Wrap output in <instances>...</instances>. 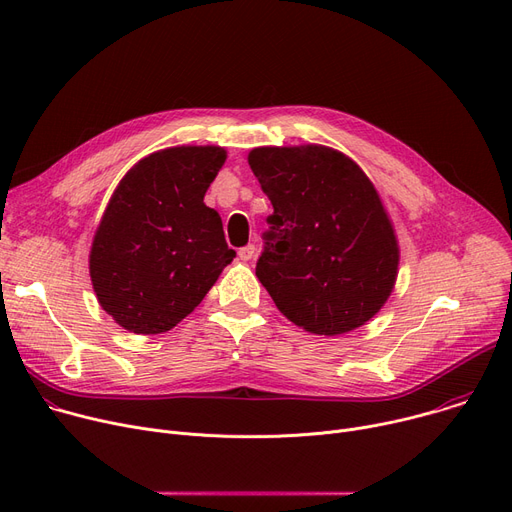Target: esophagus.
<instances>
[{
    "label": "esophagus",
    "instance_id": "1",
    "mask_svg": "<svg viewBox=\"0 0 512 512\" xmlns=\"http://www.w3.org/2000/svg\"><path fill=\"white\" fill-rule=\"evenodd\" d=\"M238 257H240V261H251V259L255 257V245L242 247V249L238 251Z\"/></svg>",
    "mask_w": 512,
    "mask_h": 512
}]
</instances>
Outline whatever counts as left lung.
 I'll list each match as a JSON object with an SVG mask.
<instances>
[{"label":"left lung","mask_w":512,"mask_h":512,"mask_svg":"<svg viewBox=\"0 0 512 512\" xmlns=\"http://www.w3.org/2000/svg\"><path fill=\"white\" fill-rule=\"evenodd\" d=\"M249 166L272 201L255 274L299 328L338 336L388 301L398 242L371 180L324 145L257 147Z\"/></svg>","instance_id":"obj_1"}]
</instances>
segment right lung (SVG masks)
<instances>
[{
  "mask_svg": "<svg viewBox=\"0 0 512 512\" xmlns=\"http://www.w3.org/2000/svg\"><path fill=\"white\" fill-rule=\"evenodd\" d=\"M226 161L222 147H170L120 180L89 255L103 311L134 334L172 330L236 257L220 213L203 197Z\"/></svg>",
  "mask_w": 512,
  "mask_h": 512,
  "instance_id": "1",
  "label": "right lung"
}]
</instances>
